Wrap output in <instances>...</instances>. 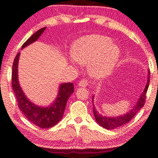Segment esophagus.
Here are the masks:
<instances>
[{"label":"esophagus","instance_id":"esophagus-1","mask_svg":"<svg viewBox=\"0 0 158 158\" xmlns=\"http://www.w3.org/2000/svg\"><path fill=\"white\" fill-rule=\"evenodd\" d=\"M78 85L79 86L81 87H86L87 85H89V82L87 80H81V81L79 82Z\"/></svg>","mask_w":158,"mask_h":158}]
</instances>
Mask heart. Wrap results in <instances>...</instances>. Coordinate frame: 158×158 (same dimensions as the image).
I'll return each instance as SVG.
<instances>
[{
  "instance_id": "1",
  "label": "heart",
  "mask_w": 158,
  "mask_h": 158,
  "mask_svg": "<svg viewBox=\"0 0 158 158\" xmlns=\"http://www.w3.org/2000/svg\"><path fill=\"white\" fill-rule=\"evenodd\" d=\"M120 55L118 48L111 39L100 34L83 36L73 44L70 62L88 65L91 76L102 78L111 73Z\"/></svg>"
}]
</instances>
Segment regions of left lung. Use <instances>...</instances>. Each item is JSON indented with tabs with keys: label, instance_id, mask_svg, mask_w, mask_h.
Instances as JSON below:
<instances>
[{
	"label": "left lung",
	"instance_id": "obj_1",
	"mask_svg": "<svg viewBox=\"0 0 158 158\" xmlns=\"http://www.w3.org/2000/svg\"><path fill=\"white\" fill-rule=\"evenodd\" d=\"M149 77H150V76H149V75H148L147 77V83L145 86L144 90L143 91V92H142V94L139 97V100L136 102L135 106H133V109H131V110H130L128 113H127L126 114L122 115V116H116V117H109V116L107 117L106 116H102V115L99 114V113L97 111L96 108H95V107L94 106L93 111H94L95 119H96L97 123L100 124V126H102V127L108 130L116 129V128L119 127L128 123V122L135 116L136 114L141 110L142 107L144 106L146 94H147L148 87H149ZM93 98H94V97H92V102L93 100H94Z\"/></svg>",
	"mask_w": 158,
	"mask_h": 158
}]
</instances>
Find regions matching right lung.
I'll use <instances>...</instances> for the list:
<instances>
[{"instance_id": "1", "label": "right lung", "mask_w": 158, "mask_h": 158, "mask_svg": "<svg viewBox=\"0 0 158 158\" xmlns=\"http://www.w3.org/2000/svg\"><path fill=\"white\" fill-rule=\"evenodd\" d=\"M46 27L41 28L34 34L23 44L22 49L36 42L44 31ZM19 52L17 54L14 61L11 73V83L12 89L16 97L18 107L27 118V119L32 122L39 127L47 129L52 127L63 117L67 102L74 92V85L73 83H64L59 86L58 96L56 100L48 107H40L31 102L23 92L18 81V61Z\"/></svg>"}]
</instances>
